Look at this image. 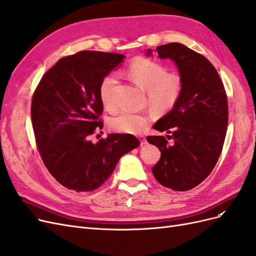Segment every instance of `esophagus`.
<instances>
[{
  "label": "esophagus",
  "instance_id": "esophagus-1",
  "mask_svg": "<svg viewBox=\"0 0 256 256\" xmlns=\"http://www.w3.org/2000/svg\"><path fill=\"white\" fill-rule=\"evenodd\" d=\"M138 140H140L141 142V145H145L147 142H146V138L144 136H138Z\"/></svg>",
  "mask_w": 256,
  "mask_h": 256
}]
</instances>
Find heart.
I'll use <instances>...</instances> for the list:
<instances>
[{
	"instance_id": "b5f03b06",
	"label": "heart",
	"mask_w": 256,
	"mask_h": 256,
	"mask_svg": "<svg viewBox=\"0 0 256 256\" xmlns=\"http://www.w3.org/2000/svg\"><path fill=\"white\" fill-rule=\"evenodd\" d=\"M126 74L138 86L147 92L150 104L157 111H166L177 102L182 90V80L180 74H168L164 66L145 58H136L129 64ZM116 76H104L100 84L99 94L104 106L115 109L113 88ZM150 120L147 112L122 111L110 120V127L122 134H140Z\"/></svg>"
}]
</instances>
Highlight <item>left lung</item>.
I'll return each instance as SVG.
<instances>
[{
  "instance_id": "8db88e82",
  "label": "left lung",
  "mask_w": 256,
  "mask_h": 256,
  "mask_svg": "<svg viewBox=\"0 0 256 256\" xmlns=\"http://www.w3.org/2000/svg\"><path fill=\"white\" fill-rule=\"evenodd\" d=\"M161 60L174 62L182 90L172 110L154 124L164 136H150L147 142L161 152L152 171L159 184L174 191L196 187L218 161L228 129V100L216 68L205 56L180 42L158 46ZM146 56L152 54L147 49ZM172 136H170L169 134Z\"/></svg>"
}]
</instances>
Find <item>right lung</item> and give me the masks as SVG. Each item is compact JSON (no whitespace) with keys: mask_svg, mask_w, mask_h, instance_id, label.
Listing matches in <instances>:
<instances>
[{"mask_svg":"<svg viewBox=\"0 0 256 256\" xmlns=\"http://www.w3.org/2000/svg\"><path fill=\"white\" fill-rule=\"evenodd\" d=\"M125 58L100 51L63 58L35 90L30 112L37 147L48 171L69 190H96L120 157L140 145L129 134H110L97 143L90 140L95 130L102 129L100 84Z\"/></svg>","mask_w":256,"mask_h":256,"instance_id":"obj_1","label":"right lung"}]
</instances>
